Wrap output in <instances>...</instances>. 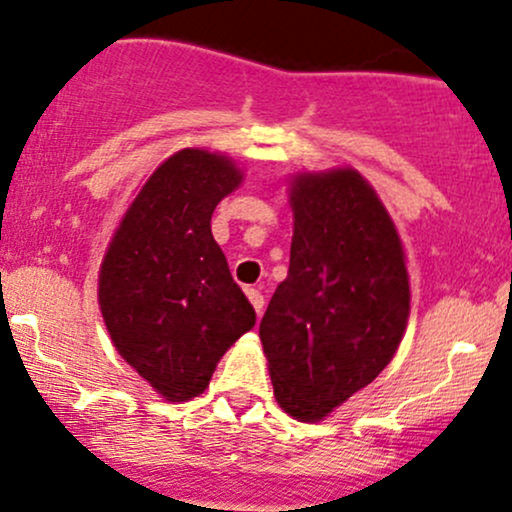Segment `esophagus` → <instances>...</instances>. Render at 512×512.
Instances as JSON below:
<instances>
[{
    "label": "esophagus",
    "mask_w": 512,
    "mask_h": 512,
    "mask_svg": "<svg viewBox=\"0 0 512 512\" xmlns=\"http://www.w3.org/2000/svg\"><path fill=\"white\" fill-rule=\"evenodd\" d=\"M248 298H250L252 308H255V313L262 315V310H264V296H262V293L257 289H248Z\"/></svg>",
    "instance_id": "obj_1"
}]
</instances>
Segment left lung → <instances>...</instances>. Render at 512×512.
I'll return each mask as SVG.
<instances>
[{
	"label": "left lung",
	"instance_id": "1",
	"mask_svg": "<svg viewBox=\"0 0 512 512\" xmlns=\"http://www.w3.org/2000/svg\"><path fill=\"white\" fill-rule=\"evenodd\" d=\"M289 276L260 322L279 407L320 421L373 383L409 320L402 240L354 168L291 180Z\"/></svg>",
	"mask_w": 512,
	"mask_h": 512
}]
</instances>
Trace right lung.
Here are the masks:
<instances>
[{"mask_svg": "<svg viewBox=\"0 0 512 512\" xmlns=\"http://www.w3.org/2000/svg\"><path fill=\"white\" fill-rule=\"evenodd\" d=\"M243 182L228 156L182 149L122 216L98 303L117 354L168 402L207 390L219 358L255 327V308L211 236V214Z\"/></svg>", "mask_w": 512, "mask_h": 512, "instance_id": "add662e5", "label": "right lung"}]
</instances>
